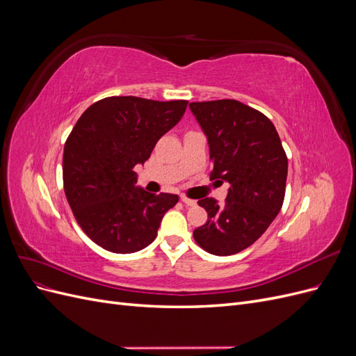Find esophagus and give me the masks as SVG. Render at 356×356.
<instances>
[{
    "label": "esophagus",
    "instance_id": "34e87169",
    "mask_svg": "<svg viewBox=\"0 0 356 356\" xmlns=\"http://www.w3.org/2000/svg\"><path fill=\"white\" fill-rule=\"evenodd\" d=\"M181 202L184 203V204H187V207H196V200L188 199V197H186V196H181Z\"/></svg>",
    "mask_w": 356,
    "mask_h": 356
}]
</instances>
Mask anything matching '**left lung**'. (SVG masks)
Returning <instances> with one entry per match:
<instances>
[{"instance_id":"left-lung-1","label":"left lung","mask_w":356,"mask_h":356,"mask_svg":"<svg viewBox=\"0 0 356 356\" xmlns=\"http://www.w3.org/2000/svg\"><path fill=\"white\" fill-rule=\"evenodd\" d=\"M190 110L208 138L211 179L230 184L222 203L213 197L197 202L208 221L193 238L209 254H238L260 238L282 208L285 149L273 123L239 101L191 102Z\"/></svg>"}]
</instances>
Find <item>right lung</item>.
Returning a JSON list of instances; mask_svg holds the SVG:
<instances>
[{
	"label": "right lung",
	"instance_id": "add662e5",
	"mask_svg": "<svg viewBox=\"0 0 356 356\" xmlns=\"http://www.w3.org/2000/svg\"><path fill=\"white\" fill-rule=\"evenodd\" d=\"M187 104L110 96L92 104L72 127L63 148V190L81 230L104 250H144L177 204V195L135 187L134 168L149 159Z\"/></svg>",
	"mask_w": 356,
	"mask_h": 356
}]
</instances>
